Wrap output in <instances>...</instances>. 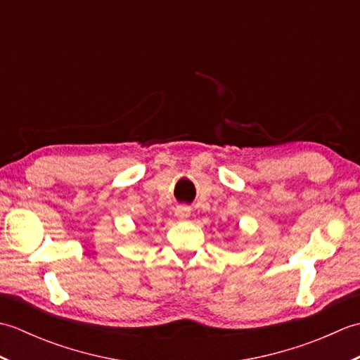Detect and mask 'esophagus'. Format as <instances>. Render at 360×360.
<instances>
[{"mask_svg": "<svg viewBox=\"0 0 360 360\" xmlns=\"http://www.w3.org/2000/svg\"><path fill=\"white\" fill-rule=\"evenodd\" d=\"M174 215L179 219H187L190 217V207H187V205H178L174 210Z\"/></svg>", "mask_w": 360, "mask_h": 360, "instance_id": "1", "label": "esophagus"}]
</instances>
